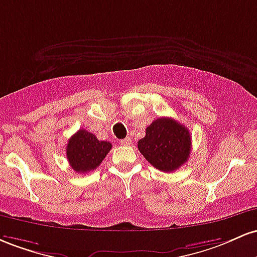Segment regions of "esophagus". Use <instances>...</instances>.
Segmentation results:
<instances>
[{
    "instance_id": "obj_1",
    "label": "esophagus",
    "mask_w": 257,
    "mask_h": 257,
    "mask_svg": "<svg viewBox=\"0 0 257 257\" xmlns=\"http://www.w3.org/2000/svg\"><path fill=\"white\" fill-rule=\"evenodd\" d=\"M120 143L122 144V146H130V144L132 143V140L130 137H126V138H123V140H121Z\"/></svg>"
}]
</instances>
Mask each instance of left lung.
<instances>
[{"label": "left lung", "mask_w": 257, "mask_h": 257, "mask_svg": "<svg viewBox=\"0 0 257 257\" xmlns=\"http://www.w3.org/2000/svg\"><path fill=\"white\" fill-rule=\"evenodd\" d=\"M192 149L191 132L171 117H159L146 130L138 141V151L155 169L172 172L189 159Z\"/></svg>", "instance_id": "8db88e82"}]
</instances>
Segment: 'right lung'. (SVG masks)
<instances>
[{
	"instance_id": "obj_1",
	"label": "right lung",
	"mask_w": 257,
	"mask_h": 257,
	"mask_svg": "<svg viewBox=\"0 0 257 257\" xmlns=\"http://www.w3.org/2000/svg\"><path fill=\"white\" fill-rule=\"evenodd\" d=\"M111 149V143L99 141L91 132L79 130L66 146V158L74 171L87 174L100 165Z\"/></svg>"
}]
</instances>
